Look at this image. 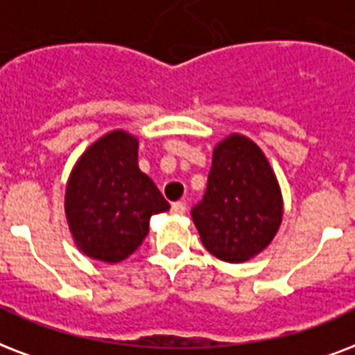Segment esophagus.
<instances>
[{
	"label": "esophagus",
	"instance_id": "1",
	"mask_svg": "<svg viewBox=\"0 0 355 355\" xmlns=\"http://www.w3.org/2000/svg\"><path fill=\"white\" fill-rule=\"evenodd\" d=\"M185 211H187L185 202H175V203H172V213H174V215H183Z\"/></svg>",
	"mask_w": 355,
	"mask_h": 355
}]
</instances>
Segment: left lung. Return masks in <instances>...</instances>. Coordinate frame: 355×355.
I'll return each instance as SVG.
<instances>
[{
	"label": "left lung",
	"instance_id": "1",
	"mask_svg": "<svg viewBox=\"0 0 355 355\" xmlns=\"http://www.w3.org/2000/svg\"><path fill=\"white\" fill-rule=\"evenodd\" d=\"M282 218V189L263 150L239 133L220 140L205 194L192 209L205 250L226 263H244L272 243Z\"/></svg>",
	"mask_w": 355,
	"mask_h": 355
}]
</instances>
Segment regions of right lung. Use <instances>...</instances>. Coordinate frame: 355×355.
Here are the masks:
<instances>
[{"instance_id": "1", "label": "right lung", "mask_w": 355, "mask_h": 355, "mask_svg": "<svg viewBox=\"0 0 355 355\" xmlns=\"http://www.w3.org/2000/svg\"><path fill=\"white\" fill-rule=\"evenodd\" d=\"M157 185L139 168V139L123 129L92 142L73 164L64 213L85 255L120 263L139 248L150 218L168 211Z\"/></svg>"}]
</instances>
